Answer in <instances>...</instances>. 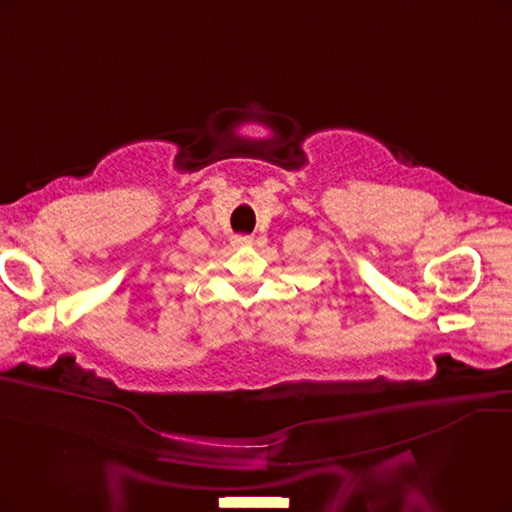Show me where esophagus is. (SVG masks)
I'll list each match as a JSON object with an SVG mask.
<instances>
[{
    "instance_id": "obj_1",
    "label": "esophagus",
    "mask_w": 512,
    "mask_h": 512,
    "mask_svg": "<svg viewBox=\"0 0 512 512\" xmlns=\"http://www.w3.org/2000/svg\"><path fill=\"white\" fill-rule=\"evenodd\" d=\"M251 244H253L251 236H234L232 238V246H236V249L238 246H251Z\"/></svg>"
}]
</instances>
